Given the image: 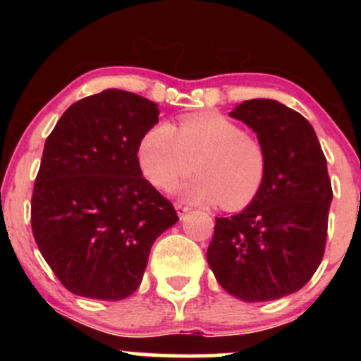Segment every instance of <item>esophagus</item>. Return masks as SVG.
Listing matches in <instances>:
<instances>
[{"instance_id": "obj_1", "label": "esophagus", "mask_w": 361, "mask_h": 361, "mask_svg": "<svg viewBox=\"0 0 361 361\" xmlns=\"http://www.w3.org/2000/svg\"><path fill=\"white\" fill-rule=\"evenodd\" d=\"M175 207H176V212H178V217H180V219H183V217H185V215L190 212V207H186V205H183V204H176Z\"/></svg>"}]
</instances>
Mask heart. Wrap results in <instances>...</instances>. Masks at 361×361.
<instances>
[{
    "instance_id": "obj_1",
    "label": "heart",
    "mask_w": 361,
    "mask_h": 361,
    "mask_svg": "<svg viewBox=\"0 0 361 361\" xmlns=\"http://www.w3.org/2000/svg\"><path fill=\"white\" fill-rule=\"evenodd\" d=\"M137 157L144 176L163 190L195 166L198 173L178 185L176 193L195 204L221 202L226 209L251 204L268 173L264 144L215 111L186 115L176 127L156 123L140 139Z\"/></svg>"
}]
</instances>
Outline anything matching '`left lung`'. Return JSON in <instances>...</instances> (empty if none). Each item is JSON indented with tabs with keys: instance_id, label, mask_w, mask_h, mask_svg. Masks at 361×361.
Listing matches in <instances>:
<instances>
[{
	"instance_id": "8db88e82",
	"label": "left lung",
	"mask_w": 361,
	"mask_h": 361,
	"mask_svg": "<svg viewBox=\"0 0 361 361\" xmlns=\"http://www.w3.org/2000/svg\"><path fill=\"white\" fill-rule=\"evenodd\" d=\"M229 115L264 144L268 173L243 212L215 217L207 261L231 295L276 300L304 287L324 256L333 200L326 157L312 126L283 103L256 98Z\"/></svg>"
}]
</instances>
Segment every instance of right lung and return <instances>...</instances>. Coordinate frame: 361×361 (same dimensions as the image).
<instances>
[{"mask_svg": "<svg viewBox=\"0 0 361 361\" xmlns=\"http://www.w3.org/2000/svg\"><path fill=\"white\" fill-rule=\"evenodd\" d=\"M156 103L105 90L62 114L44 146L32 231L44 259L74 295L122 300L142 281L152 244L178 215L139 166Z\"/></svg>", "mask_w": 361, "mask_h": 361, "instance_id": "obj_1", "label": "right lung"}]
</instances>
